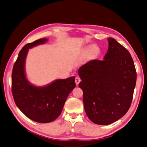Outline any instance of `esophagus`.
I'll return each mask as SVG.
<instances>
[{
    "label": "esophagus",
    "instance_id": "esophagus-1",
    "mask_svg": "<svg viewBox=\"0 0 147 147\" xmlns=\"http://www.w3.org/2000/svg\"><path fill=\"white\" fill-rule=\"evenodd\" d=\"M75 82H76V85L78 86V84H79V82H81V79H80L79 77H76V79H75Z\"/></svg>",
    "mask_w": 147,
    "mask_h": 147
}]
</instances>
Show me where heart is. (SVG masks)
I'll return each mask as SVG.
<instances>
[{
	"label": "heart",
	"mask_w": 147,
	"mask_h": 147,
	"mask_svg": "<svg viewBox=\"0 0 147 147\" xmlns=\"http://www.w3.org/2000/svg\"><path fill=\"white\" fill-rule=\"evenodd\" d=\"M91 52H92V54L93 55H96L98 52V50L97 48L95 47H93L92 49H91Z\"/></svg>",
	"instance_id": "b5f03b06"
}]
</instances>
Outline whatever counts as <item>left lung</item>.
<instances>
[{
  "label": "left lung",
  "mask_w": 147,
  "mask_h": 147,
  "mask_svg": "<svg viewBox=\"0 0 147 147\" xmlns=\"http://www.w3.org/2000/svg\"><path fill=\"white\" fill-rule=\"evenodd\" d=\"M104 59H94L79 68L86 113L92 122L109 125L129 109L136 82V71L129 51L114 38Z\"/></svg>",
  "instance_id": "obj_1"
}]
</instances>
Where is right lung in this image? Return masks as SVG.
<instances>
[{"mask_svg": "<svg viewBox=\"0 0 147 147\" xmlns=\"http://www.w3.org/2000/svg\"><path fill=\"white\" fill-rule=\"evenodd\" d=\"M47 39L42 38L27 43L19 52L12 71V95L15 104L30 120L49 123L59 117L68 96L76 87L75 77L57 79L46 86L30 84L25 74V62L28 50Z\"/></svg>", "mask_w": 147, "mask_h": 147, "instance_id": "1", "label": "right lung"}]
</instances>
